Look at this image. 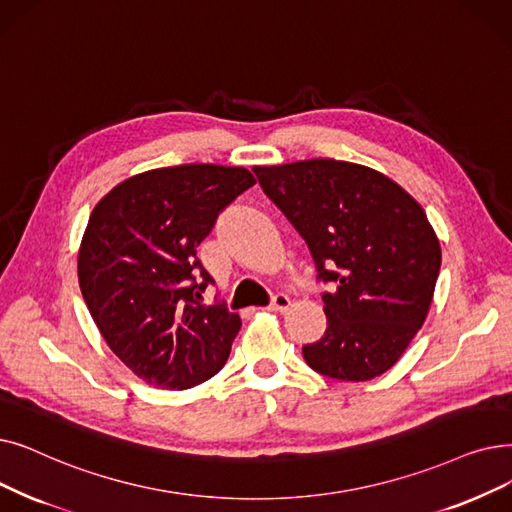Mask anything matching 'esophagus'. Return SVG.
Returning <instances> with one entry per match:
<instances>
[{"label": "esophagus", "mask_w": 512, "mask_h": 512, "mask_svg": "<svg viewBox=\"0 0 512 512\" xmlns=\"http://www.w3.org/2000/svg\"><path fill=\"white\" fill-rule=\"evenodd\" d=\"M291 307V299H288L286 295H282V293H278V295H274V299H272V303H270V311H284V309H288Z\"/></svg>", "instance_id": "1"}]
</instances>
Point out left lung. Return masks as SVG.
<instances>
[{
    "mask_svg": "<svg viewBox=\"0 0 512 512\" xmlns=\"http://www.w3.org/2000/svg\"><path fill=\"white\" fill-rule=\"evenodd\" d=\"M316 261L326 332L303 345L318 374L370 381L425 322L441 268L439 240L414 198L364 165L311 159L253 169Z\"/></svg>",
    "mask_w": 512,
    "mask_h": 512,
    "instance_id": "obj_1",
    "label": "left lung"
}]
</instances>
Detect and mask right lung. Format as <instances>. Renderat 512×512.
Masks as SVG:
<instances>
[{"instance_id": "obj_1", "label": "right lung", "mask_w": 512, "mask_h": 512, "mask_svg": "<svg viewBox=\"0 0 512 512\" xmlns=\"http://www.w3.org/2000/svg\"><path fill=\"white\" fill-rule=\"evenodd\" d=\"M253 184L244 167H161L94 207L77 259L81 295L108 347L148 385L190 389L224 368L242 322L224 303H201L213 278L196 247Z\"/></svg>"}]
</instances>
